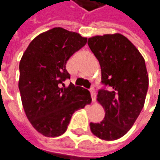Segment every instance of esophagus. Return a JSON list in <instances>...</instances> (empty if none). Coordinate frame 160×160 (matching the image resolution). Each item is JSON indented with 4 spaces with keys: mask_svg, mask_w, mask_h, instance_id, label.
Returning <instances> with one entry per match:
<instances>
[{
    "mask_svg": "<svg viewBox=\"0 0 160 160\" xmlns=\"http://www.w3.org/2000/svg\"><path fill=\"white\" fill-rule=\"evenodd\" d=\"M90 92H91V96H92V101L94 102L95 101V90H94V87H91L90 88Z\"/></svg>",
    "mask_w": 160,
    "mask_h": 160,
    "instance_id": "1",
    "label": "esophagus"
}]
</instances>
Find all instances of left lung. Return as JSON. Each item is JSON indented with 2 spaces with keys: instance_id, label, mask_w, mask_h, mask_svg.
I'll use <instances>...</instances> for the list:
<instances>
[{
  "instance_id": "1",
  "label": "left lung",
  "mask_w": 160,
  "mask_h": 160,
  "mask_svg": "<svg viewBox=\"0 0 160 160\" xmlns=\"http://www.w3.org/2000/svg\"><path fill=\"white\" fill-rule=\"evenodd\" d=\"M87 43L100 63L102 83L108 87L97 95L104 119L91 122L90 129L99 139L118 140L132 128L144 106L148 87L145 60L120 33L92 37Z\"/></svg>"
}]
</instances>
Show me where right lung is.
<instances>
[{
	"label": "right lung",
	"mask_w": 160,
	"mask_h": 160,
	"mask_svg": "<svg viewBox=\"0 0 160 160\" xmlns=\"http://www.w3.org/2000/svg\"><path fill=\"white\" fill-rule=\"evenodd\" d=\"M87 38L63 28L37 36L20 62L19 89L26 116L36 131L58 137L67 131L73 113L91 102V94L72 83L66 68L69 58L86 44Z\"/></svg>",
	"instance_id": "right-lung-1"
}]
</instances>
